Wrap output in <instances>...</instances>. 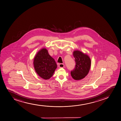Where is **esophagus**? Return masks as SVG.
<instances>
[{
  "instance_id": "obj_1",
  "label": "esophagus",
  "mask_w": 121,
  "mask_h": 121,
  "mask_svg": "<svg viewBox=\"0 0 121 121\" xmlns=\"http://www.w3.org/2000/svg\"><path fill=\"white\" fill-rule=\"evenodd\" d=\"M59 67L60 68H64V64H60L59 65Z\"/></svg>"
}]
</instances>
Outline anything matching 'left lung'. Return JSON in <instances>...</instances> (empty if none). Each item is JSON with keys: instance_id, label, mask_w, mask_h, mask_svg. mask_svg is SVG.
Listing matches in <instances>:
<instances>
[{"instance_id": "obj_1", "label": "left lung", "mask_w": 121, "mask_h": 121, "mask_svg": "<svg viewBox=\"0 0 121 121\" xmlns=\"http://www.w3.org/2000/svg\"><path fill=\"white\" fill-rule=\"evenodd\" d=\"M73 55L76 62L75 68L71 72V75L75 80L84 78L87 75L91 67V60L89 56L81 51H74Z\"/></svg>"}]
</instances>
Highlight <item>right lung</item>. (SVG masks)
Returning <instances> with one entry per match:
<instances>
[{
    "label": "right lung",
    "instance_id": "right-lung-1",
    "mask_svg": "<svg viewBox=\"0 0 121 121\" xmlns=\"http://www.w3.org/2000/svg\"><path fill=\"white\" fill-rule=\"evenodd\" d=\"M34 69L38 75L44 79H49L57 68L54 59L46 48H42L36 54L33 61Z\"/></svg>",
    "mask_w": 121,
    "mask_h": 121
}]
</instances>
